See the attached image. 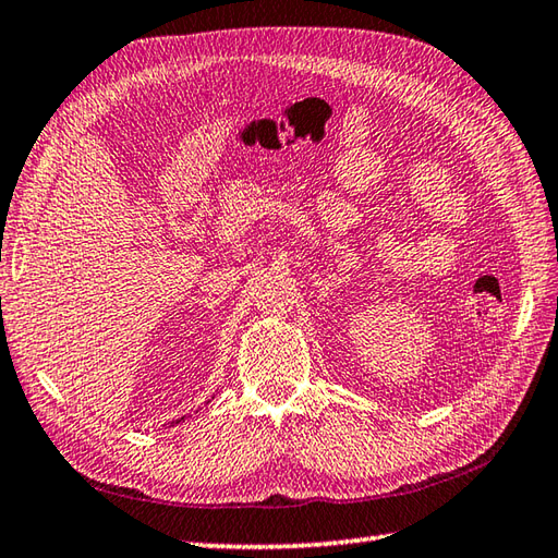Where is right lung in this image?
<instances>
[{
    "label": "right lung",
    "mask_w": 558,
    "mask_h": 558,
    "mask_svg": "<svg viewBox=\"0 0 558 558\" xmlns=\"http://www.w3.org/2000/svg\"><path fill=\"white\" fill-rule=\"evenodd\" d=\"M181 421H183V418H181ZM177 423H179V421H177Z\"/></svg>",
    "instance_id": "add662e5"
}]
</instances>
